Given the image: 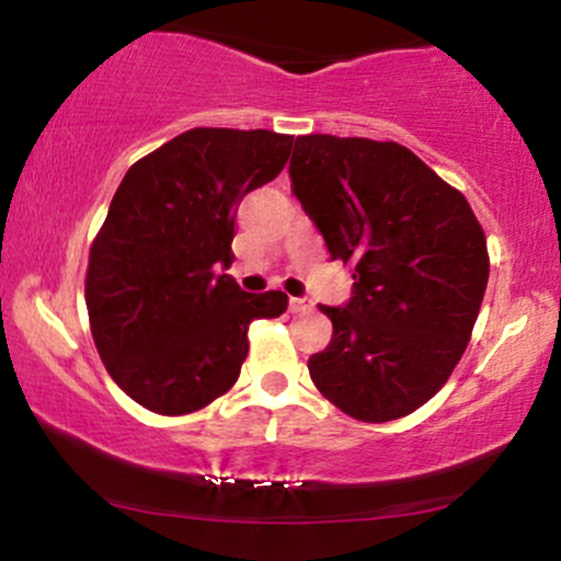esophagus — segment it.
Here are the masks:
<instances>
[{
    "instance_id": "34e87169",
    "label": "esophagus",
    "mask_w": 561,
    "mask_h": 561,
    "mask_svg": "<svg viewBox=\"0 0 561 561\" xmlns=\"http://www.w3.org/2000/svg\"><path fill=\"white\" fill-rule=\"evenodd\" d=\"M311 308H313V302L308 298H289V311L293 313H306V311H311Z\"/></svg>"
}]
</instances>
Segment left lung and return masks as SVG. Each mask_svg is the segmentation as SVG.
<instances>
[{
    "label": "left lung",
    "instance_id": "8db88e82",
    "mask_svg": "<svg viewBox=\"0 0 561 561\" xmlns=\"http://www.w3.org/2000/svg\"><path fill=\"white\" fill-rule=\"evenodd\" d=\"M289 176L356 279L345 308L321 306L332 340L308 358L313 385L358 422L409 416L465 356L491 272L485 231L467 197L398 141L306 134Z\"/></svg>",
    "mask_w": 561,
    "mask_h": 561
}]
</instances>
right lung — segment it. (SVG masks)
<instances>
[{
  "label": "right lung",
  "instance_id": "right-lung-1",
  "mask_svg": "<svg viewBox=\"0 0 561 561\" xmlns=\"http://www.w3.org/2000/svg\"><path fill=\"white\" fill-rule=\"evenodd\" d=\"M289 134L190 128L126 171L89 248V327L128 398L163 416L205 409L231 390L255 319L287 311L279 289L242 293L237 205L279 176Z\"/></svg>",
  "mask_w": 561,
  "mask_h": 561
}]
</instances>
